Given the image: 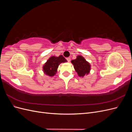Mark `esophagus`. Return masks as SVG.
I'll use <instances>...</instances> for the list:
<instances>
[{"mask_svg": "<svg viewBox=\"0 0 132 132\" xmlns=\"http://www.w3.org/2000/svg\"><path fill=\"white\" fill-rule=\"evenodd\" d=\"M67 60L68 61V62H70V58H69V57H68V58H67Z\"/></svg>", "mask_w": 132, "mask_h": 132, "instance_id": "obj_1", "label": "esophagus"}]
</instances>
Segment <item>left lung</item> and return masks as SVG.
<instances>
[{
    "mask_svg": "<svg viewBox=\"0 0 132 132\" xmlns=\"http://www.w3.org/2000/svg\"><path fill=\"white\" fill-rule=\"evenodd\" d=\"M71 63L73 64L74 69L79 77H84L89 74L91 70L90 64L81 55H78L77 58L72 60Z\"/></svg>",
    "mask_w": 132,
    "mask_h": 132,
    "instance_id": "obj_1",
    "label": "left lung"
}]
</instances>
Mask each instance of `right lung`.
<instances>
[{
  "instance_id": "obj_1",
  "label": "right lung",
  "mask_w": 132,
  "mask_h": 132,
  "mask_svg": "<svg viewBox=\"0 0 132 132\" xmlns=\"http://www.w3.org/2000/svg\"><path fill=\"white\" fill-rule=\"evenodd\" d=\"M65 62H67V61L62 55H60L58 57L53 55L50 57L43 65L42 69L44 74L49 77H53L56 74L60 64Z\"/></svg>"
}]
</instances>
